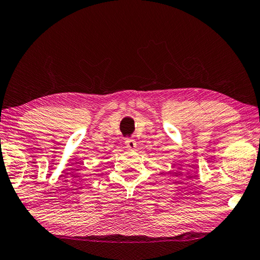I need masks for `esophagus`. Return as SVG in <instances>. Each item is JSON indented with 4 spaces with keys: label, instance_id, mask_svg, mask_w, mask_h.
I'll use <instances>...</instances> for the list:
<instances>
[{
    "label": "esophagus",
    "instance_id": "34e87169",
    "mask_svg": "<svg viewBox=\"0 0 260 260\" xmlns=\"http://www.w3.org/2000/svg\"><path fill=\"white\" fill-rule=\"evenodd\" d=\"M125 147L130 150H134L137 147L135 139H125Z\"/></svg>",
    "mask_w": 260,
    "mask_h": 260
}]
</instances>
